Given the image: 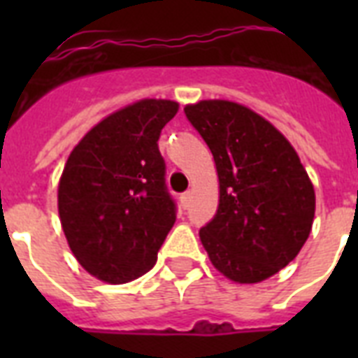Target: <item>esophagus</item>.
<instances>
[{"label": "esophagus", "instance_id": "esophagus-1", "mask_svg": "<svg viewBox=\"0 0 358 358\" xmlns=\"http://www.w3.org/2000/svg\"><path fill=\"white\" fill-rule=\"evenodd\" d=\"M180 202H182V208H189V202H191V191L184 193V195L180 196Z\"/></svg>", "mask_w": 358, "mask_h": 358}]
</instances>
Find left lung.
I'll use <instances>...</instances> for the list:
<instances>
[{
	"label": "left lung",
	"mask_w": 358,
	"mask_h": 358,
	"mask_svg": "<svg viewBox=\"0 0 358 358\" xmlns=\"http://www.w3.org/2000/svg\"><path fill=\"white\" fill-rule=\"evenodd\" d=\"M184 111L212 150L219 180L215 217L199 232L202 247L232 282H262L310 236L314 185L289 141L252 109L201 100Z\"/></svg>",
	"instance_id": "1"
}]
</instances>
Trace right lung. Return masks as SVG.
Masks as SVG:
<instances>
[{
	"mask_svg": "<svg viewBox=\"0 0 358 358\" xmlns=\"http://www.w3.org/2000/svg\"><path fill=\"white\" fill-rule=\"evenodd\" d=\"M178 102L143 98L108 115L72 148L59 178L57 208L69 247L108 284L139 278L176 221L157 148Z\"/></svg>",
	"mask_w": 358,
	"mask_h": 358,
	"instance_id": "obj_1",
	"label": "right lung"
}]
</instances>
